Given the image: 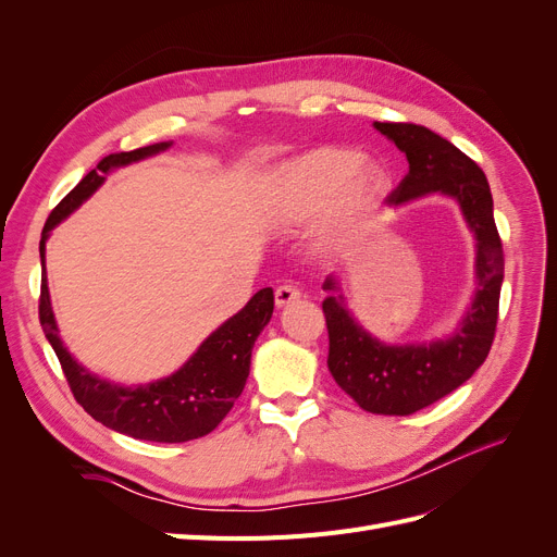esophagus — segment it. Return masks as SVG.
I'll return each instance as SVG.
<instances>
[{
    "label": "esophagus",
    "instance_id": "1",
    "mask_svg": "<svg viewBox=\"0 0 557 557\" xmlns=\"http://www.w3.org/2000/svg\"><path fill=\"white\" fill-rule=\"evenodd\" d=\"M299 297H301V293L295 288V285H278L276 293H274V301H276L278 309L293 305V301H297Z\"/></svg>",
    "mask_w": 557,
    "mask_h": 557
}]
</instances>
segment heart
Returning a JSON list of instances; mask_svg holds the SVG:
<instances>
[{
    "instance_id": "heart-1",
    "label": "heart",
    "mask_w": 557,
    "mask_h": 557,
    "mask_svg": "<svg viewBox=\"0 0 557 557\" xmlns=\"http://www.w3.org/2000/svg\"><path fill=\"white\" fill-rule=\"evenodd\" d=\"M387 190V174L356 150L320 146L278 162L264 181L269 223L295 230L313 221L315 256L334 258L358 237Z\"/></svg>"
}]
</instances>
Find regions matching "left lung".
<instances>
[{
	"label": "left lung",
	"mask_w": 557,
	"mask_h": 557,
	"mask_svg": "<svg viewBox=\"0 0 557 557\" xmlns=\"http://www.w3.org/2000/svg\"><path fill=\"white\" fill-rule=\"evenodd\" d=\"M409 160V174L385 201L409 205L428 195L450 197L476 239V290L444 339L385 344L346 309L339 278L327 276L323 313L330 334L327 367L342 391L369 413L409 416L460 387L485 362L495 339L504 252L493 195L481 166L440 134L413 123H374Z\"/></svg>",
	"instance_id": "1"
}]
</instances>
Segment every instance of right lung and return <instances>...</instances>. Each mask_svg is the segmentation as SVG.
Returning <instances> with one entry per match:
<instances>
[{"mask_svg": "<svg viewBox=\"0 0 557 557\" xmlns=\"http://www.w3.org/2000/svg\"><path fill=\"white\" fill-rule=\"evenodd\" d=\"M172 146V141H160L144 146L127 153H111L99 160L92 172L81 178L76 188L66 195L60 205L50 211L41 232V299L39 320L48 344L53 346L62 364V372L70 381L76 401L86 409L97 423L107 425L132 440L181 444L199 440L218 428V423L230 413L234 401L239 399L248 372L250 352L264 325L274 313V290L262 288L248 299V305L227 318L225 323L211 332L199 348L193 352L178 372L166 379L146 385H121L88 372L78 364L74 356L60 339L53 307H50L48 278H46V242L50 230L70 218L83 201L92 197L107 176L146 158H153Z\"/></svg>", "mask_w": 557, "mask_h": 557, "instance_id": "right-lung-1", "label": "right lung"}]
</instances>
